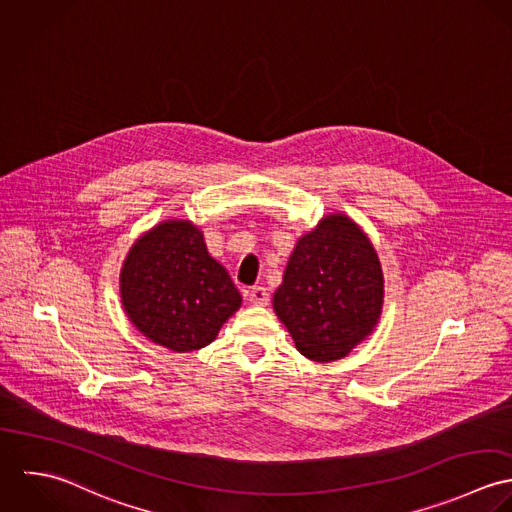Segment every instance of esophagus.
Returning <instances> with one entry per match:
<instances>
[{"instance_id": "1", "label": "esophagus", "mask_w": 512, "mask_h": 512, "mask_svg": "<svg viewBox=\"0 0 512 512\" xmlns=\"http://www.w3.org/2000/svg\"><path fill=\"white\" fill-rule=\"evenodd\" d=\"M247 299H249L253 305H257V307L269 305V293H267L265 287H253V289H249V291H247Z\"/></svg>"}]
</instances>
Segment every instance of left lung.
Here are the masks:
<instances>
[{
  "label": "left lung",
  "mask_w": 512,
  "mask_h": 512,
  "mask_svg": "<svg viewBox=\"0 0 512 512\" xmlns=\"http://www.w3.org/2000/svg\"><path fill=\"white\" fill-rule=\"evenodd\" d=\"M273 308L308 360L336 362L364 342L382 316L384 273L362 227L328 213L299 237Z\"/></svg>",
  "instance_id": "left-lung-1"
}]
</instances>
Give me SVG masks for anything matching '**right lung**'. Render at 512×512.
Here are the masks:
<instances>
[{"label": "right lung", "mask_w": 512, "mask_h": 512, "mask_svg": "<svg viewBox=\"0 0 512 512\" xmlns=\"http://www.w3.org/2000/svg\"><path fill=\"white\" fill-rule=\"evenodd\" d=\"M120 301L150 342L172 352L211 344L241 307L229 273L190 219H166L144 231L120 269Z\"/></svg>", "instance_id": "right-lung-1"}]
</instances>
